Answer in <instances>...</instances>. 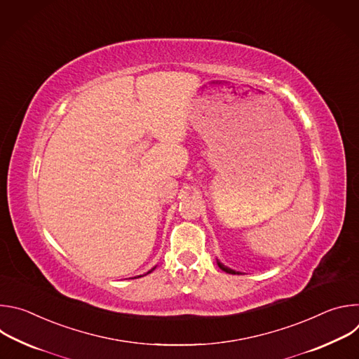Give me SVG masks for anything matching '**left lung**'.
<instances>
[{
  "label": "left lung",
  "instance_id": "8db88e82",
  "mask_svg": "<svg viewBox=\"0 0 359 359\" xmlns=\"http://www.w3.org/2000/svg\"><path fill=\"white\" fill-rule=\"evenodd\" d=\"M217 264H219V267L223 270V271H226V273H229V274H238V273H236L234 270H231V269H229V267H226V266H223L219 260H217Z\"/></svg>",
  "mask_w": 359,
  "mask_h": 359
}]
</instances>
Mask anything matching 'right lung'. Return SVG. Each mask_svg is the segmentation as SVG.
<instances>
[{
	"mask_svg": "<svg viewBox=\"0 0 359 359\" xmlns=\"http://www.w3.org/2000/svg\"><path fill=\"white\" fill-rule=\"evenodd\" d=\"M151 270H153V269H151ZM151 270H150V271H151ZM150 271H149V273H150Z\"/></svg>",
	"mask_w": 359,
	"mask_h": 359,
	"instance_id": "1",
	"label": "right lung"
}]
</instances>
